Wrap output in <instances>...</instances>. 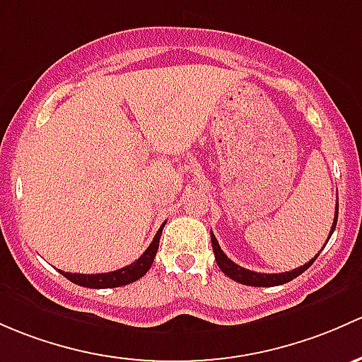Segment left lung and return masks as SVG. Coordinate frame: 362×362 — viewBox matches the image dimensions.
<instances>
[{
    "label": "left lung",
    "instance_id": "1",
    "mask_svg": "<svg viewBox=\"0 0 362 362\" xmlns=\"http://www.w3.org/2000/svg\"><path fill=\"white\" fill-rule=\"evenodd\" d=\"M337 220H338V201H337V210H334V220H333V226H332V232H329L328 235V241L329 238H332L334 227H337ZM211 246H213V253H215V260L216 264H218L220 271L226 274L227 277H230V279L238 281V283L241 284H248V286H258V288H265V286H279V284H284V283H290L291 279H295V277H298L300 274L305 272L307 269L310 267L312 264H314V260L317 258V255H315L312 260L307 262V264H303L302 267L298 269H293L290 272H281V274H262V272H255V271H248V269H243L241 265L234 264V262L230 260V258H227V255L223 253L222 248H220L218 241H216L215 234L211 232ZM326 246V245H325Z\"/></svg>",
    "mask_w": 362,
    "mask_h": 362
}]
</instances>
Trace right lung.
I'll return each mask as SVG.
<instances>
[{"mask_svg": "<svg viewBox=\"0 0 362 362\" xmlns=\"http://www.w3.org/2000/svg\"><path fill=\"white\" fill-rule=\"evenodd\" d=\"M163 227L165 226L159 227V230L156 232L149 248L144 251L133 264L127 265V267L105 274H71L64 271H60V274H62L64 277H67L69 281H72L74 284H79V286L85 288H97V290H100V288H119L124 286V284L135 283L136 279H140L144 274L149 271L152 262H154V257L159 248V238H161Z\"/></svg>", "mask_w": 362, "mask_h": 362, "instance_id": "1", "label": "right lung"}]
</instances>
